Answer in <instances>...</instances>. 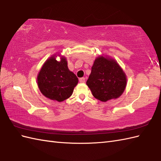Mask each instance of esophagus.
<instances>
[{"label": "esophagus", "mask_w": 161, "mask_h": 161, "mask_svg": "<svg viewBox=\"0 0 161 161\" xmlns=\"http://www.w3.org/2000/svg\"><path fill=\"white\" fill-rule=\"evenodd\" d=\"M80 83H84L85 82V78L84 77H81L80 79Z\"/></svg>", "instance_id": "esophagus-1"}]
</instances>
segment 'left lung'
<instances>
[{
    "instance_id": "obj_1",
    "label": "left lung",
    "mask_w": 161,
    "mask_h": 161,
    "mask_svg": "<svg viewBox=\"0 0 161 161\" xmlns=\"http://www.w3.org/2000/svg\"><path fill=\"white\" fill-rule=\"evenodd\" d=\"M126 80V75L117 61L101 55L95 59L86 84L95 98L107 102L121 96Z\"/></svg>"
}]
</instances>
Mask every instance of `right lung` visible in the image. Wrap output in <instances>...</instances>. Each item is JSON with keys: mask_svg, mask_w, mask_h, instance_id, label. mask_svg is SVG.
Masks as SVG:
<instances>
[{"mask_svg": "<svg viewBox=\"0 0 161 161\" xmlns=\"http://www.w3.org/2000/svg\"><path fill=\"white\" fill-rule=\"evenodd\" d=\"M53 54L47 59L37 75L38 87L44 96L52 100L62 102L69 98L78 83V78L68 68L66 58Z\"/></svg>", "mask_w": 161, "mask_h": 161, "instance_id": "1", "label": "right lung"}]
</instances>
